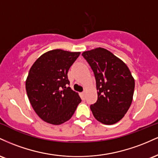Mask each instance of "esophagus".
Returning a JSON list of instances; mask_svg holds the SVG:
<instances>
[{
  "mask_svg": "<svg viewBox=\"0 0 158 158\" xmlns=\"http://www.w3.org/2000/svg\"><path fill=\"white\" fill-rule=\"evenodd\" d=\"M85 91L81 92V97H82V98L85 97Z\"/></svg>",
  "mask_w": 158,
  "mask_h": 158,
  "instance_id": "1",
  "label": "esophagus"
}]
</instances>
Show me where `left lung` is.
<instances>
[{
  "mask_svg": "<svg viewBox=\"0 0 158 158\" xmlns=\"http://www.w3.org/2000/svg\"><path fill=\"white\" fill-rule=\"evenodd\" d=\"M81 55L94 71L97 100L90 106L94 117L106 125L117 123L131 106L135 79L127 65L106 49L96 48Z\"/></svg>",
  "mask_w": 158,
  "mask_h": 158,
  "instance_id": "obj_1",
  "label": "left lung"
}]
</instances>
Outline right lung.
<instances>
[{"mask_svg": "<svg viewBox=\"0 0 158 158\" xmlns=\"http://www.w3.org/2000/svg\"><path fill=\"white\" fill-rule=\"evenodd\" d=\"M79 52L57 49L41 55L30 68L26 90L30 104L41 119L60 125L71 118L81 99L70 87L68 73Z\"/></svg>", "mask_w": 158, "mask_h": 158, "instance_id": "obj_1", "label": "right lung"}]
</instances>
